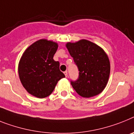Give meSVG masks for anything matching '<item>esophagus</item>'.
I'll list each match as a JSON object with an SVG mask.
<instances>
[{
    "mask_svg": "<svg viewBox=\"0 0 134 134\" xmlns=\"http://www.w3.org/2000/svg\"><path fill=\"white\" fill-rule=\"evenodd\" d=\"M64 74H65V77H67V71H65V72H64Z\"/></svg>",
    "mask_w": 134,
    "mask_h": 134,
    "instance_id": "obj_1",
    "label": "esophagus"
}]
</instances>
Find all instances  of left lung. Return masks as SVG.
Instances as JSON below:
<instances>
[{
  "label": "left lung",
  "instance_id": "1",
  "mask_svg": "<svg viewBox=\"0 0 134 134\" xmlns=\"http://www.w3.org/2000/svg\"><path fill=\"white\" fill-rule=\"evenodd\" d=\"M66 47L79 71L77 80L71 81L76 93L86 98L102 93L110 72V60L104 50L86 39L67 43Z\"/></svg>",
  "mask_w": 134,
  "mask_h": 134
}]
</instances>
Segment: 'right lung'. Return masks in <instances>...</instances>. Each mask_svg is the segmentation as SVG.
Segmentation results:
<instances>
[{"label":"right lung","mask_w":134,"mask_h":134,"mask_svg":"<svg viewBox=\"0 0 134 134\" xmlns=\"http://www.w3.org/2000/svg\"><path fill=\"white\" fill-rule=\"evenodd\" d=\"M57 49L56 42L40 39L29 46L20 58V81L27 92L37 98L49 96L58 81L65 77L59 69V62L53 59Z\"/></svg>","instance_id":"1"}]
</instances>
